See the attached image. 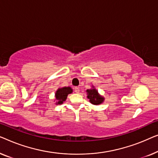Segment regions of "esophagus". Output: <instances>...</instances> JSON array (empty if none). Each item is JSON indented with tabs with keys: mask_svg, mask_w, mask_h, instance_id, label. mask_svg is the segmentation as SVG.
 I'll list each match as a JSON object with an SVG mask.
<instances>
[{
	"mask_svg": "<svg viewBox=\"0 0 158 158\" xmlns=\"http://www.w3.org/2000/svg\"><path fill=\"white\" fill-rule=\"evenodd\" d=\"M74 92L76 93H79V87H74Z\"/></svg>",
	"mask_w": 158,
	"mask_h": 158,
	"instance_id": "34e87169",
	"label": "esophagus"
}]
</instances>
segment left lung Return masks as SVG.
<instances>
[{
    "mask_svg": "<svg viewBox=\"0 0 158 158\" xmlns=\"http://www.w3.org/2000/svg\"><path fill=\"white\" fill-rule=\"evenodd\" d=\"M87 92V98L89 99V102L93 104H99L102 102H103L104 98L101 96H99L98 92L95 89H91L86 90Z\"/></svg>",
    "mask_w": 158,
    "mask_h": 158,
    "instance_id": "left-lung-1",
    "label": "left lung"
}]
</instances>
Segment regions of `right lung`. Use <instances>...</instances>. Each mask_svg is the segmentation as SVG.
Returning <instances> with one entry per match:
<instances>
[{"label": "right lung", "mask_w": 158, "mask_h": 158, "mask_svg": "<svg viewBox=\"0 0 158 158\" xmlns=\"http://www.w3.org/2000/svg\"><path fill=\"white\" fill-rule=\"evenodd\" d=\"M72 92V89L71 87H63L60 88L56 91V104H62L64 101H65L69 94H71Z\"/></svg>", "instance_id": "right-lung-1"}]
</instances>
